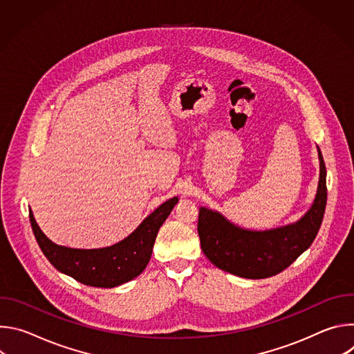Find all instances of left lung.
<instances>
[{
  "instance_id": "left-lung-1",
  "label": "left lung",
  "mask_w": 354,
  "mask_h": 354,
  "mask_svg": "<svg viewBox=\"0 0 354 354\" xmlns=\"http://www.w3.org/2000/svg\"><path fill=\"white\" fill-rule=\"evenodd\" d=\"M319 156V183L308 213L295 224L269 231H248L228 223L217 212L200 207L197 232L213 265L245 279H266L283 272L314 242L326 207V168Z\"/></svg>"
}]
</instances>
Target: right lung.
<instances>
[{"mask_svg":"<svg viewBox=\"0 0 354 354\" xmlns=\"http://www.w3.org/2000/svg\"><path fill=\"white\" fill-rule=\"evenodd\" d=\"M176 203L178 197L167 200L131 235L113 246L102 249L59 246L41 232L32 212H29V220L41 252L57 270L82 284L111 288L137 277L145 269L153 254L158 230Z\"/></svg>","mask_w":354,"mask_h":354,"instance_id":"obj_1","label":"right lung"}]
</instances>
